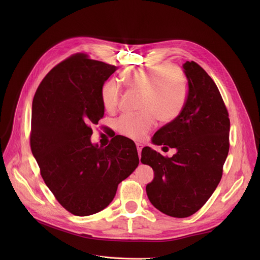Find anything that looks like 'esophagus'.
Here are the masks:
<instances>
[{
    "instance_id": "obj_1",
    "label": "esophagus",
    "mask_w": 260,
    "mask_h": 260,
    "mask_svg": "<svg viewBox=\"0 0 260 260\" xmlns=\"http://www.w3.org/2000/svg\"><path fill=\"white\" fill-rule=\"evenodd\" d=\"M136 146H137V150H138V153H139V157H140V156H141V151H142L143 145H142V144H140V143H137V144H136Z\"/></svg>"
}]
</instances>
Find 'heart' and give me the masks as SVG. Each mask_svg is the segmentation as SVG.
Masks as SVG:
<instances>
[{
  "label": "heart",
  "instance_id": "b5f03b06",
  "mask_svg": "<svg viewBox=\"0 0 260 260\" xmlns=\"http://www.w3.org/2000/svg\"><path fill=\"white\" fill-rule=\"evenodd\" d=\"M123 83L141 92L139 115H123L116 122L117 131L128 138L140 140L154 126L155 117L160 121L175 118L186 96V84L182 72L173 64L127 69L122 73ZM120 89L115 81H107L101 90L104 107L112 111L119 102Z\"/></svg>",
  "mask_w": 260,
  "mask_h": 260
}]
</instances>
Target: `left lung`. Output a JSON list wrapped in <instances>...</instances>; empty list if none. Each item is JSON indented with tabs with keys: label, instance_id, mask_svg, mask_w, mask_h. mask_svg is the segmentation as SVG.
Segmentation results:
<instances>
[{
	"label": "left lung",
	"instance_id": "1",
	"mask_svg": "<svg viewBox=\"0 0 260 260\" xmlns=\"http://www.w3.org/2000/svg\"><path fill=\"white\" fill-rule=\"evenodd\" d=\"M188 84L180 114L152 137L154 145L175 148L165 157L144 147L141 161L154 171L146 185L150 203L166 215L185 218L210 199L222 177L230 149L231 122L221 94L207 72L194 61L182 64Z\"/></svg>",
	"mask_w": 260,
	"mask_h": 260
}]
</instances>
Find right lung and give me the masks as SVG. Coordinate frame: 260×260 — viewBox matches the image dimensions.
<instances>
[{
  "instance_id": "obj_1",
  "label": "right lung",
  "mask_w": 260,
  "mask_h": 260,
  "mask_svg": "<svg viewBox=\"0 0 260 260\" xmlns=\"http://www.w3.org/2000/svg\"><path fill=\"white\" fill-rule=\"evenodd\" d=\"M116 69L75 54L47 74L32 100L31 153L47 187L77 216L105 209L139 165L132 140L116 136L106 148L90 140L105 112L102 87Z\"/></svg>"
}]
</instances>
